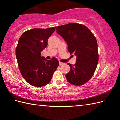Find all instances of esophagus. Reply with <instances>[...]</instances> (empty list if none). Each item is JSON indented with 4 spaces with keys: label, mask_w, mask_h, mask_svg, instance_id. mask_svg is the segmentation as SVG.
Wrapping results in <instances>:
<instances>
[{
    "label": "esophagus",
    "mask_w": 120,
    "mask_h": 120,
    "mask_svg": "<svg viewBox=\"0 0 120 120\" xmlns=\"http://www.w3.org/2000/svg\"><path fill=\"white\" fill-rule=\"evenodd\" d=\"M63 64H64V63H62V62H59V65H62Z\"/></svg>",
    "instance_id": "esophagus-1"
}]
</instances>
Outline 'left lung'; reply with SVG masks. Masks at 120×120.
Instances as JSON below:
<instances>
[{"instance_id": "8db88e82", "label": "left lung", "mask_w": 120, "mask_h": 120, "mask_svg": "<svg viewBox=\"0 0 120 120\" xmlns=\"http://www.w3.org/2000/svg\"><path fill=\"white\" fill-rule=\"evenodd\" d=\"M57 32L68 45L70 54L77 56L74 65L68 63L71 68L65 75L70 83L80 86L92 77L98 61V46L95 37L83 25L71 22L58 26Z\"/></svg>"}]
</instances>
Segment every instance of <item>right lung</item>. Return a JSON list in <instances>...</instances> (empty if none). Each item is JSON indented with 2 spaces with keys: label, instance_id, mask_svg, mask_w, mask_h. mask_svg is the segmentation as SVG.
<instances>
[{
  "label": "right lung",
  "instance_id": "right-lung-1",
  "mask_svg": "<svg viewBox=\"0 0 120 120\" xmlns=\"http://www.w3.org/2000/svg\"><path fill=\"white\" fill-rule=\"evenodd\" d=\"M56 27L34 28L24 32L18 41L16 57L20 72L27 82L40 87L47 85L59 66L56 58L46 59L41 52L47 47V41Z\"/></svg>",
  "mask_w": 120,
  "mask_h": 120
}]
</instances>
